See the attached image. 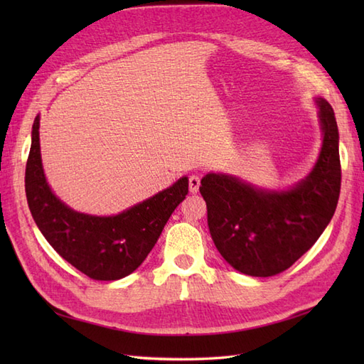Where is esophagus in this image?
I'll use <instances>...</instances> for the list:
<instances>
[{"mask_svg":"<svg viewBox=\"0 0 364 364\" xmlns=\"http://www.w3.org/2000/svg\"><path fill=\"white\" fill-rule=\"evenodd\" d=\"M198 188H200V178L197 175H191L189 176V191L192 192V194H196V192H198Z\"/></svg>","mask_w":364,"mask_h":364,"instance_id":"esophagus-1","label":"esophagus"}]
</instances>
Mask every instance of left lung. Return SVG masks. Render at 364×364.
I'll list each match as a JSON object with an SVG mask.
<instances>
[{
  "label": "left lung",
  "mask_w": 364,
  "mask_h": 364,
  "mask_svg": "<svg viewBox=\"0 0 364 364\" xmlns=\"http://www.w3.org/2000/svg\"><path fill=\"white\" fill-rule=\"evenodd\" d=\"M318 105L322 150L313 172L294 189L267 192L218 173L202 180L211 237L239 272L282 274L311 249L333 218L341 191L339 134L331 106L322 98Z\"/></svg>",
  "instance_id": "obj_1"
}]
</instances>
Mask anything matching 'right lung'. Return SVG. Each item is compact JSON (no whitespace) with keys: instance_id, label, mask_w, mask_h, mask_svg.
<instances>
[{"instance_id":"1","label":"right lung","mask_w":364,"mask_h":364,"mask_svg":"<svg viewBox=\"0 0 364 364\" xmlns=\"http://www.w3.org/2000/svg\"><path fill=\"white\" fill-rule=\"evenodd\" d=\"M188 178L112 218L76 213L54 197L46 184L38 115L25 172L29 211L46 241L65 261L92 280L111 282L129 275L156 244L168 218L188 196Z\"/></svg>"}]
</instances>
